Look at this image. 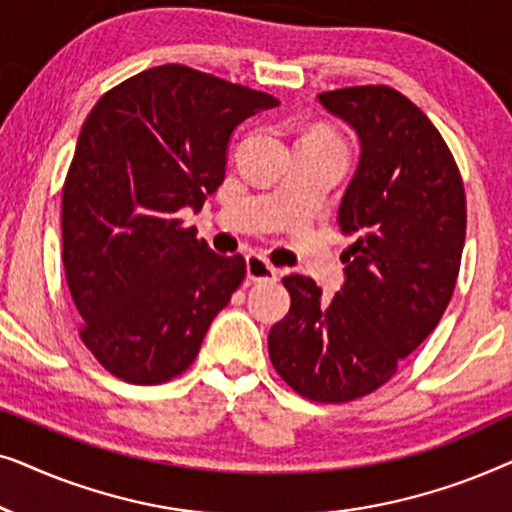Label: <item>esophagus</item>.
Here are the masks:
<instances>
[{
	"label": "esophagus",
	"mask_w": 512,
	"mask_h": 512,
	"mask_svg": "<svg viewBox=\"0 0 512 512\" xmlns=\"http://www.w3.org/2000/svg\"><path fill=\"white\" fill-rule=\"evenodd\" d=\"M247 277L251 282H277L279 270L270 265L261 254L247 256Z\"/></svg>",
	"instance_id": "obj_1"
}]
</instances>
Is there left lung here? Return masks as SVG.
Here are the masks:
<instances>
[{"instance_id": "left-lung-1", "label": "left lung", "mask_w": 512, "mask_h": 512, "mask_svg": "<svg viewBox=\"0 0 512 512\" xmlns=\"http://www.w3.org/2000/svg\"><path fill=\"white\" fill-rule=\"evenodd\" d=\"M317 100L361 142L338 209L354 244L328 303L314 279H282L291 307L272 326L268 352L300 396L347 403L389 382L438 326L459 275L466 195L436 125L398 90L354 86Z\"/></svg>"}]
</instances>
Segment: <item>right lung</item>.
I'll use <instances>...</instances> for the list:
<instances>
[{"label":"right lung","mask_w":512,"mask_h":512,"mask_svg":"<svg viewBox=\"0 0 512 512\" xmlns=\"http://www.w3.org/2000/svg\"><path fill=\"white\" fill-rule=\"evenodd\" d=\"M279 100L160 65L118 83L83 123L62 186V263L81 340L111 375L160 384L184 373L242 284L181 209L200 212L226 177L233 130Z\"/></svg>","instance_id":"1"}]
</instances>
